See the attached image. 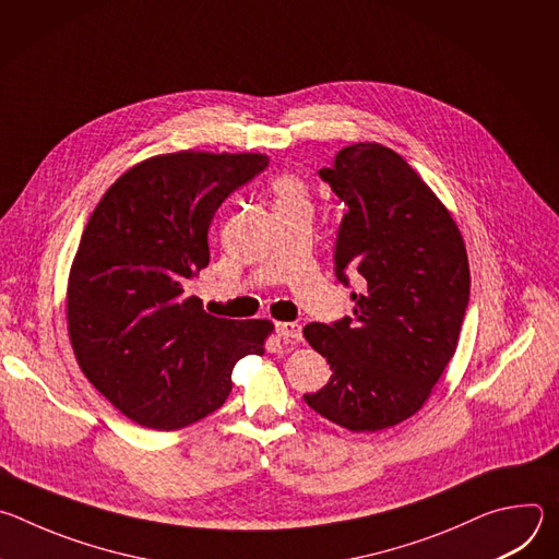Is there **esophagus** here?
<instances>
[{
  "label": "esophagus",
  "mask_w": 559,
  "mask_h": 559,
  "mask_svg": "<svg viewBox=\"0 0 559 559\" xmlns=\"http://www.w3.org/2000/svg\"><path fill=\"white\" fill-rule=\"evenodd\" d=\"M276 334L283 338V341H289V343H298L302 338V328L298 323H278L276 325Z\"/></svg>",
  "instance_id": "esophagus-1"
}]
</instances>
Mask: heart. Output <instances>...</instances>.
I'll list each match as a JSON object with an SVG mask.
<instances>
[{
    "label": "heart",
    "mask_w": 559,
    "mask_h": 559,
    "mask_svg": "<svg viewBox=\"0 0 559 559\" xmlns=\"http://www.w3.org/2000/svg\"><path fill=\"white\" fill-rule=\"evenodd\" d=\"M272 194L276 207H296L309 205V186L302 177L294 173H285L272 181Z\"/></svg>",
    "instance_id": "obj_1"
}]
</instances>
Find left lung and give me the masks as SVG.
Instances as JSON below:
<instances>
[{"mask_svg":"<svg viewBox=\"0 0 559 559\" xmlns=\"http://www.w3.org/2000/svg\"><path fill=\"white\" fill-rule=\"evenodd\" d=\"M349 207L336 241V274L358 272L354 316L309 323L302 336L332 378L305 403L354 433H376L418 414L455 354L468 302L464 238L447 205L405 158L382 143L343 147L318 170Z\"/></svg>","mask_w":559,"mask_h":559,"instance_id":"8db88e82","label":"left lung"}]
</instances>
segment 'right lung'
I'll return each mask as SVG.
<instances>
[{"label": "right lung", "instance_id": "right-lung-1", "mask_svg": "<svg viewBox=\"0 0 559 559\" xmlns=\"http://www.w3.org/2000/svg\"><path fill=\"white\" fill-rule=\"evenodd\" d=\"M270 164L261 152L179 150L143 158L102 197L79 241L66 287L74 358L132 423L183 429L216 412L231 369L263 354L267 318L203 311L188 283L210 263L218 205Z\"/></svg>", "mask_w": 559, "mask_h": 559}]
</instances>
